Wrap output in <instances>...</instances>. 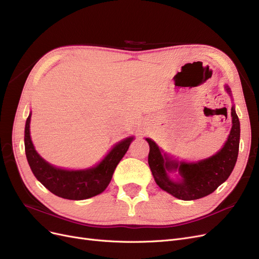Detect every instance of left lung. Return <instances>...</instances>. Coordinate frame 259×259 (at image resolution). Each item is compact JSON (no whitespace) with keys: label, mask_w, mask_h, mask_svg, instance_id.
<instances>
[{"label":"left lung","mask_w":259,"mask_h":259,"mask_svg":"<svg viewBox=\"0 0 259 259\" xmlns=\"http://www.w3.org/2000/svg\"><path fill=\"white\" fill-rule=\"evenodd\" d=\"M225 89L231 96L229 86L226 85ZM231 117L232 127L224 147L216 154L199 162L188 163L174 160L166 153H163L152 139L146 138L150 147L148 163L156 185L162 190L184 201L201 199L214 192L228 179L238 159L240 121L234 106L231 108ZM173 170H179L181 175L179 181L169 178L168 173Z\"/></svg>","instance_id":"obj_1"}]
</instances>
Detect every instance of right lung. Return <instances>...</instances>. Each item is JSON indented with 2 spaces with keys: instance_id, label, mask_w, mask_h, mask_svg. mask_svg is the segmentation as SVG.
Masks as SVG:
<instances>
[{
  "instance_id": "obj_1",
  "label": "right lung",
  "mask_w": 259,
  "mask_h": 259,
  "mask_svg": "<svg viewBox=\"0 0 259 259\" xmlns=\"http://www.w3.org/2000/svg\"><path fill=\"white\" fill-rule=\"evenodd\" d=\"M31 113L26 121L25 150L31 170L46 189L57 197L68 200H85L103 192L111 182L117 164L134 137H127L117 143L96 166L86 169H62L46 162L38 154L30 137Z\"/></svg>"
}]
</instances>
